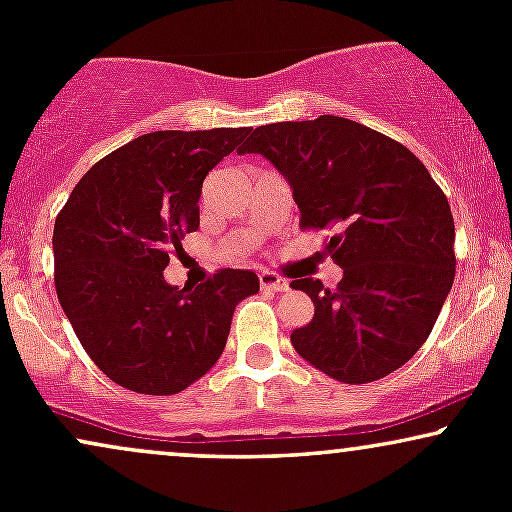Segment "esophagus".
I'll return each instance as SVG.
<instances>
[{
	"mask_svg": "<svg viewBox=\"0 0 512 512\" xmlns=\"http://www.w3.org/2000/svg\"><path fill=\"white\" fill-rule=\"evenodd\" d=\"M260 286L264 291H286L289 289V281L274 272H260Z\"/></svg>",
	"mask_w": 512,
	"mask_h": 512,
	"instance_id": "obj_1",
	"label": "esophagus"
}]
</instances>
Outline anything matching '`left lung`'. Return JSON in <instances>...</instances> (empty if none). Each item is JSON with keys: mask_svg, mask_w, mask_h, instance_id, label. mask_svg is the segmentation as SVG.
<instances>
[{"mask_svg": "<svg viewBox=\"0 0 512 512\" xmlns=\"http://www.w3.org/2000/svg\"><path fill=\"white\" fill-rule=\"evenodd\" d=\"M240 154H260L289 180L301 228H330L344 269L337 289L296 279L315 305L293 349L346 385L373 383L409 361L436 325L455 279L448 197L404 144L354 120L274 122L248 129Z\"/></svg>", "mask_w": 512, "mask_h": 512, "instance_id": "left-lung-1", "label": "left lung"}]
</instances>
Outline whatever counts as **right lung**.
Masks as SVG:
<instances>
[{
	"label": "right lung",
	"instance_id": "right-lung-1",
	"mask_svg": "<svg viewBox=\"0 0 512 512\" xmlns=\"http://www.w3.org/2000/svg\"><path fill=\"white\" fill-rule=\"evenodd\" d=\"M248 127L142 134L76 182L55 221V289L91 361L139 395H175L219 361L236 305L260 291L245 269L178 289L170 250L199 228L209 170Z\"/></svg>",
	"mask_w": 512,
	"mask_h": 512
}]
</instances>
